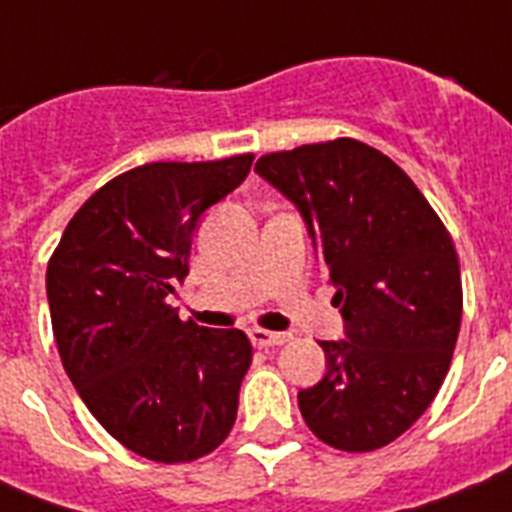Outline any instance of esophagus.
I'll use <instances>...</instances> for the list:
<instances>
[{"label": "esophagus", "instance_id": "obj_1", "mask_svg": "<svg viewBox=\"0 0 512 512\" xmlns=\"http://www.w3.org/2000/svg\"><path fill=\"white\" fill-rule=\"evenodd\" d=\"M249 337H252L257 348H271V345H284V342H289L287 332H268V329H252Z\"/></svg>", "mask_w": 512, "mask_h": 512}]
</instances>
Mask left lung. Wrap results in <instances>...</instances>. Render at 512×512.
<instances>
[{
    "mask_svg": "<svg viewBox=\"0 0 512 512\" xmlns=\"http://www.w3.org/2000/svg\"><path fill=\"white\" fill-rule=\"evenodd\" d=\"M257 175L303 215L348 340H321L327 374L297 393L313 436L374 452L433 404L460 335L452 236L396 162L361 140L265 154Z\"/></svg>",
    "mask_w": 512,
    "mask_h": 512,
    "instance_id": "left-lung-1",
    "label": "left lung"
}]
</instances>
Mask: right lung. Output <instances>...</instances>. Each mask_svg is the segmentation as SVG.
I'll return each instance as SVG.
<instances>
[{
    "mask_svg": "<svg viewBox=\"0 0 512 512\" xmlns=\"http://www.w3.org/2000/svg\"><path fill=\"white\" fill-rule=\"evenodd\" d=\"M252 154L154 162L84 201L47 263L52 332L92 417L130 452L193 462L231 433L252 345L241 329L180 321L193 231L249 175Z\"/></svg>",
    "mask_w": 512,
    "mask_h": 512,
    "instance_id": "obj_1",
    "label": "right lung"
}]
</instances>
